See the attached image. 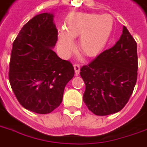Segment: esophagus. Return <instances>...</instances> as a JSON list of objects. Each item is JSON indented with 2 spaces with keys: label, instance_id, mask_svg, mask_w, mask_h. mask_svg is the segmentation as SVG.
I'll return each mask as SVG.
<instances>
[{
  "label": "esophagus",
  "instance_id": "34e87169",
  "mask_svg": "<svg viewBox=\"0 0 147 147\" xmlns=\"http://www.w3.org/2000/svg\"><path fill=\"white\" fill-rule=\"evenodd\" d=\"M73 66L74 69H75V72H76V75L78 76V75H79V72H80V64H77V63H75Z\"/></svg>",
  "mask_w": 147,
  "mask_h": 147
}]
</instances>
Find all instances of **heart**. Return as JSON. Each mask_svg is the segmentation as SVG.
I'll use <instances>...</instances> for the list:
<instances>
[{"instance_id":"b5f03b06","label":"heart","mask_w":147,"mask_h":147,"mask_svg":"<svg viewBox=\"0 0 147 147\" xmlns=\"http://www.w3.org/2000/svg\"><path fill=\"white\" fill-rule=\"evenodd\" d=\"M114 20L109 14L71 13L66 19L64 29H60L58 44L63 55L74 49L72 39L79 37L78 47L84 55L96 56L102 51L112 32Z\"/></svg>"}]
</instances>
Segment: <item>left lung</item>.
<instances>
[{"instance_id":"8db88e82","label":"left lung","mask_w":147,"mask_h":147,"mask_svg":"<svg viewBox=\"0 0 147 147\" xmlns=\"http://www.w3.org/2000/svg\"><path fill=\"white\" fill-rule=\"evenodd\" d=\"M137 43L123 26L112 48L80 68L85 84L84 102L96 115L119 112L131 98L138 77Z\"/></svg>"}]
</instances>
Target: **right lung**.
Listing matches in <instances>:
<instances>
[{
    "label": "right lung",
    "instance_id": "1",
    "mask_svg": "<svg viewBox=\"0 0 147 147\" xmlns=\"http://www.w3.org/2000/svg\"><path fill=\"white\" fill-rule=\"evenodd\" d=\"M57 36L53 15L45 13L25 24L13 44L11 88L20 105L38 114H49L59 107L64 88L75 74L70 61L52 50Z\"/></svg>",
    "mask_w": 147,
    "mask_h": 147
}]
</instances>
